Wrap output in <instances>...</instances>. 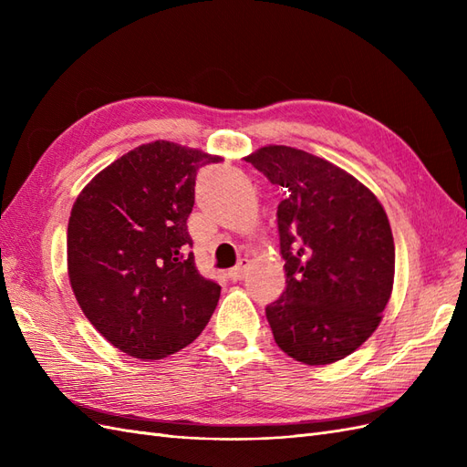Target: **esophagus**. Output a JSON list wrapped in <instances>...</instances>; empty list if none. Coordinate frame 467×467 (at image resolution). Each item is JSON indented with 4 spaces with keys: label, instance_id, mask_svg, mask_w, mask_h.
Instances as JSON below:
<instances>
[{
    "label": "esophagus",
    "instance_id": "34e87169",
    "mask_svg": "<svg viewBox=\"0 0 467 467\" xmlns=\"http://www.w3.org/2000/svg\"><path fill=\"white\" fill-rule=\"evenodd\" d=\"M247 259H242L239 261V265L235 266V268H232V271L228 273V278L232 280V282H237V280H242L244 276H245V273H247Z\"/></svg>",
    "mask_w": 467,
    "mask_h": 467
}]
</instances>
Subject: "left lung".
Instances as JSON below:
<instances>
[{
  "instance_id": "8db88e82",
  "label": "left lung",
  "mask_w": 467,
  "mask_h": 467,
  "mask_svg": "<svg viewBox=\"0 0 467 467\" xmlns=\"http://www.w3.org/2000/svg\"><path fill=\"white\" fill-rule=\"evenodd\" d=\"M285 201L276 210L286 288L265 307L276 345L298 362L331 364L381 321L395 245L384 206L341 167L288 146L245 158Z\"/></svg>"
}]
</instances>
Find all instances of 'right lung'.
<instances>
[{"instance_id": "right-lung-1", "label": "right lung", "mask_w": 467, "mask_h": 467, "mask_svg": "<svg viewBox=\"0 0 467 467\" xmlns=\"http://www.w3.org/2000/svg\"><path fill=\"white\" fill-rule=\"evenodd\" d=\"M218 155L144 144L83 189L67 223V276L81 312L134 358L160 360L202 333L220 285L194 265L187 218L199 169Z\"/></svg>"}]
</instances>
